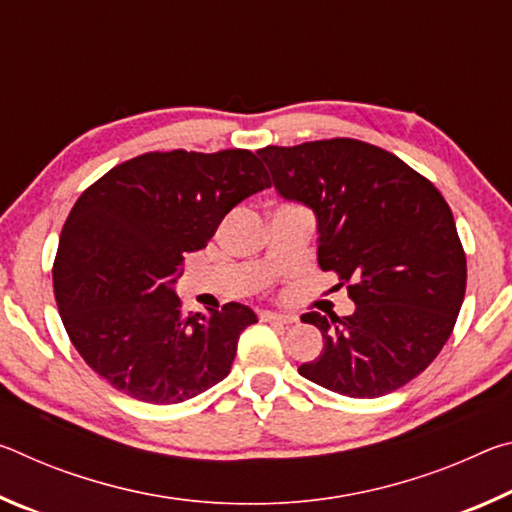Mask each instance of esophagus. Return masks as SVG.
<instances>
[{
	"mask_svg": "<svg viewBox=\"0 0 512 512\" xmlns=\"http://www.w3.org/2000/svg\"><path fill=\"white\" fill-rule=\"evenodd\" d=\"M259 318L264 320V323H282V325H289V323H296V316L291 314H277V311H259Z\"/></svg>",
	"mask_w": 512,
	"mask_h": 512,
	"instance_id": "34e87169",
	"label": "esophagus"
}]
</instances>
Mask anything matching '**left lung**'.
<instances>
[{
	"mask_svg": "<svg viewBox=\"0 0 512 512\" xmlns=\"http://www.w3.org/2000/svg\"><path fill=\"white\" fill-rule=\"evenodd\" d=\"M257 153L277 192L314 210L318 264L357 305L343 318L302 314L323 352L298 372L368 400L409 384L443 350L465 298V250L443 194L397 155L350 137Z\"/></svg>",
	"mask_w": 512,
	"mask_h": 512,
	"instance_id": "1",
	"label": "left lung"
}]
</instances>
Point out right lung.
<instances>
[{"label": "right lung", "instance_id": "add662e5", "mask_svg": "<svg viewBox=\"0 0 512 512\" xmlns=\"http://www.w3.org/2000/svg\"><path fill=\"white\" fill-rule=\"evenodd\" d=\"M271 187L246 149L153 151L112 167L74 203L54 259V293L83 361L128 397L178 404L228 377L255 311L228 302L183 314L173 284L223 216Z\"/></svg>", "mask_w": 512, "mask_h": 512}]
</instances>
